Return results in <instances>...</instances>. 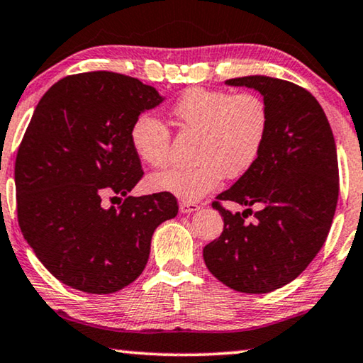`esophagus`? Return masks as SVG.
Wrapping results in <instances>:
<instances>
[{
	"instance_id": "1",
	"label": "esophagus",
	"mask_w": 363,
	"mask_h": 363,
	"mask_svg": "<svg viewBox=\"0 0 363 363\" xmlns=\"http://www.w3.org/2000/svg\"><path fill=\"white\" fill-rule=\"evenodd\" d=\"M199 206L196 203H188V201H180V213L183 214H190V213H194L198 211Z\"/></svg>"
}]
</instances>
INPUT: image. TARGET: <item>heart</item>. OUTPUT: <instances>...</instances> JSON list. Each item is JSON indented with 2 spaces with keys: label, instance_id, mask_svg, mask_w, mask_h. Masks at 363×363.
<instances>
[{
  "label": "heart",
  "instance_id": "obj_1",
  "mask_svg": "<svg viewBox=\"0 0 363 363\" xmlns=\"http://www.w3.org/2000/svg\"><path fill=\"white\" fill-rule=\"evenodd\" d=\"M172 116L182 129L198 133V164L155 173L149 185L188 203L206 196L224 177H242L254 167L270 119L267 103L259 94L204 88L183 93L172 106ZM130 145L144 164L164 167L170 154V130L154 114H140L130 128Z\"/></svg>",
  "mask_w": 363,
  "mask_h": 363
}]
</instances>
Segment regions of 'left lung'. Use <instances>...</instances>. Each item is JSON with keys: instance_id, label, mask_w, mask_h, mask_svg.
<instances>
[{"instance_id": "8db88e82", "label": "left lung", "mask_w": 363, "mask_h": 363, "mask_svg": "<svg viewBox=\"0 0 363 363\" xmlns=\"http://www.w3.org/2000/svg\"><path fill=\"white\" fill-rule=\"evenodd\" d=\"M259 91L269 108V133L259 159L218 194L247 206L224 219L223 234L203 249L208 270L240 293H269L295 280L321 250L337 206V150L321 104L304 88L272 77L225 80ZM259 206L254 223L245 220Z\"/></svg>"}]
</instances>
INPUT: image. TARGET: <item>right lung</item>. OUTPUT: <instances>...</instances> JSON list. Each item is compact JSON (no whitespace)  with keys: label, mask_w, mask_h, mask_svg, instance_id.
<instances>
[{"label":"right lung","mask_w":363,"mask_h":363,"mask_svg":"<svg viewBox=\"0 0 363 363\" xmlns=\"http://www.w3.org/2000/svg\"><path fill=\"white\" fill-rule=\"evenodd\" d=\"M113 72L62 78L40 98L14 165L21 233L42 265L75 290L108 295L145 269L154 230L177 216L170 193L128 196L144 172L135 118L164 101ZM104 207V197L122 199Z\"/></svg>","instance_id":"1"}]
</instances>
